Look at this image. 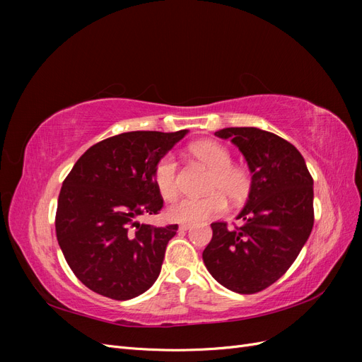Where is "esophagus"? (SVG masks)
Returning <instances> with one entry per match:
<instances>
[{
	"mask_svg": "<svg viewBox=\"0 0 362 362\" xmlns=\"http://www.w3.org/2000/svg\"><path fill=\"white\" fill-rule=\"evenodd\" d=\"M192 225L190 223H181L180 225V231H187V229H190Z\"/></svg>",
	"mask_w": 362,
	"mask_h": 362,
	"instance_id": "esophagus-1",
	"label": "esophagus"
}]
</instances>
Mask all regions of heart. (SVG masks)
<instances>
[{"mask_svg":"<svg viewBox=\"0 0 362 362\" xmlns=\"http://www.w3.org/2000/svg\"><path fill=\"white\" fill-rule=\"evenodd\" d=\"M192 152L213 170L208 184L210 194L202 198H182L173 202L166 211L169 221L182 223H196L221 214L226 210V196L233 202L247 198L252 187L250 173L233 164V156L228 148L213 140L198 141ZM152 180L161 198L173 199L178 194V164L172 154H164L152 170Z\"/></svg>","mask_w":362,"mask_h":362,"instance_id":"heart-1","label":"heart"}]
</instances>
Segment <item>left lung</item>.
I'll return each mask as SVG.
<instances>
[{
    "mask_svg": "<svg viewBox=\"0 0 362 362\" xmlns=\"http://www.w3.org/2000/svg\"><path fill=\"white\" fill-rule=\"evenodd\" d=\"M252 172L249 199L237 218L242 226L211 223L202 258L228 290L254 294L270 287L298 258L314 225L313 177L300 152L282 137L254 127L223 128Z\"/></svg>",
    "mask_w": 362,
    "mask_h": 362,
    "instance_id": "8db88e82",
    "label": "left lung"
}]
</instances>
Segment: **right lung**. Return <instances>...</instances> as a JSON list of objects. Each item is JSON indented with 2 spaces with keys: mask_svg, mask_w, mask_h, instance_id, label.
Masks as SVG:
<instances>
[{
  "mask_svg": "<svg viewBox=\"0 0 362 362\" xmlns=\"http://www.w3.org/2000/svg\"><path fill=\"white\" fill-rule=\"evenodd\" d=\"M185 133L129 131L108 137L87 149L64 178L56 234L71 270L87 288L128 300L158 278L178 225L154 228L137 217L160 213L163 198L152 170Z\"/></svg>",
  "mask_w": 362,
  "mask_h": 362,
  "instance_id": "right-lung-1",
  "label": "right lung"
}]
</instances>
